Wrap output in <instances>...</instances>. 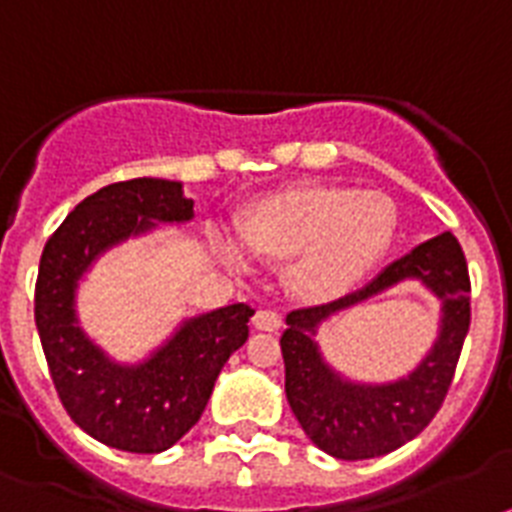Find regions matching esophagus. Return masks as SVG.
<instances>
[{"instance_id": "34e87169", "label": "esophagus", "mask_w": 512, "mask_h": 512, "mask_svg": "<svg viewBox=\"0 0 512 512\" xmlns=\"http://www.w3.org/2000/svg\"><path fill=\"white\" fill-rule=\"evenodd\" d=\"M252 323H255V328H260V331H278V328H281V315H278L276 310H257Z\"/></svg>"}]
</instances>
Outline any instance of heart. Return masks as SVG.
Returning a JSON list of instances; mask_svg holds the SVG:
<instances>
[{
    "label": "heart",
    "mask_w": 512,
    "mask_h": 512,
    "mask_svg": "<svg viewBox=\"0 0 512 512\" xmlns=\"http://www.w3.org/2000/svg\"><path fill=\"white\" fill-rule=\"evenodd\" d=\"M244 247L263 260H286V289L326 302L360 281L397 234V205L381 191L299 184L260 199L239 223ZM220 255L242 268V252L218 239Z\"/></svg>",
    "instance_id": "heart-1"
}]
</instances>
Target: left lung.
Wrapping results in <instances>:
<instances>
[{
    "mask_svg": "<svg viewBox=\"0 0 512 512\" xmlns=\"http://www.w3.org/2000/svg\"><path fill=\"white\" fill-rule=\"evenodd\" d=\"M410 277L443 299L440 339L422 365L392 385H352L331 372L312 339L317 326L331 314ZM468 294L471 278L463 249L455 236L442 234L386 265L363 289L286 315V331L281 334L286 400L315 447L339 460H368L394 452L421 434L439 413L455 378L471 326Z\"/></svg>",
    "mask_w": 512,
    "mask_h": 512,
    "instance_id": "1",
    "label": "left lung"
}]
</instances>
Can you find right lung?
<instances>
[{"instance_id": "add662e5", "label": "right lung", "mask_w": 512, "mask_h": 512, "mask_svg": "<svg viewBox=\"0 0 512 512\" xmlns=\"http://www.w3.org/2000/svg\"><path fill=\"white\" fill-rule=\"evenodd\" d=\"M191 215L194 202L178 181H118L76 205L41 252L33 313L49 376L73 423L115 450L155 455L173 447L199 421L220 368L249 336L255 310L236 302L184 321L144 363L118 365L78 326V281L102 252Z\"/></svg>"}]
</instances>
